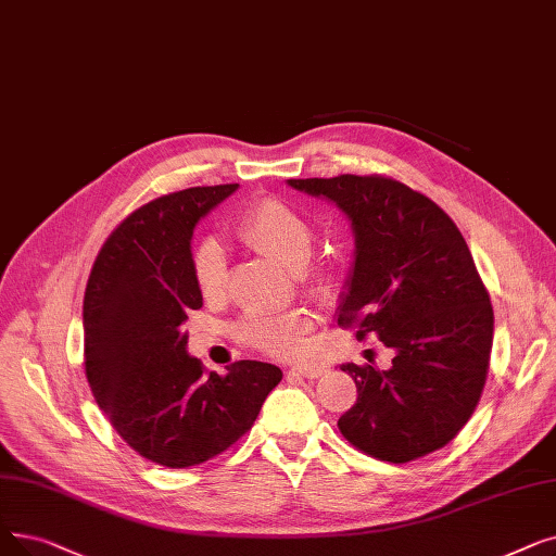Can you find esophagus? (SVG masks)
I'll use <instances>...</instances> for the list:
<instances>
[{"instance_id":"esophagus-1","label":"esophagus","mask_w":556,"mask_h":556,"mask_svg":"<svg viewBox=\"0 0 556 556\" xmlns=\"http://www.w3.org/2000/svg\"><path fill=\"white\" fill-rule=\"evenodd\" d=\"M323 368L318 366H298V368H291L288 370V377H302V379H318L323 377Z\"/></svg>"}]
</instances>
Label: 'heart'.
Wrapping results in <instances>:
<instances>
[{
    "instance_id": "obj_1",
    "label": "heart",
    "mask_w": 556,
    "mask_h": 556,
    "mask_svg": "<svg viewBox=\"0 0 556 556\" xmlns=\"http://www.w3.org/2000/svg\"><path fill=\"white\" fill-rule=\"evenodd\" d=\"M236 236L245 245L258 250L298 270L300 283L308 293L329 298L336 288V277L329 268L306 265L316 248V231L304 215L277 198L254 200L233 225ZM190 275L198 293L204 300H215L225 293L227 258L225 250L213 238H204L190 252ZM313 316L304 308L281 313H252L238 325V338L245 345L277 358H298L308 348Z\"/></svg>"
}]
</instances>
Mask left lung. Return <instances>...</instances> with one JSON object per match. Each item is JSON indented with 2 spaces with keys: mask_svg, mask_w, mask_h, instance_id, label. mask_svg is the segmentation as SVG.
<instances>
[{
  "mask_svg": "<svg viewBox=\"0 0 556 556\" xmlns=\"http://www.w3.org/2000/svg\"><path fill=\"white\" fill-rule=\"evenodd\" d=\"M352 220L354 270L338 325L395 350L393 366L345 364L356 402L338 418L350 445L406 464L445 447L484 391L493 306L466 240L422 192L383 175L288 179Z\"/></svg>",
  "mask_w": 556,
  "mask_h": 556,
  "instance_id": "1",
  "label": "left lung"
}]
</instances>
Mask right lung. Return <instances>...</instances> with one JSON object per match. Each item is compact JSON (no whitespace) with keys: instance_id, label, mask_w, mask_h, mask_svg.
<instances>
[{"instance_id":"1","label":"right lung","mask_w":556,"mask_h":556,"mask_svg":"<svg viewBox=\"0 0 556 556\" xmlns=\"http://www.w3.org/2000/svg\"><path fill=\"white\" fill-rule=\"evenodd\" d=\"M236 188L195 186L142 204L111 231L86 283L90 391L123 441L165 468L229 450L281 381L273 364L236 361L220 377L186 352L188 313L202 308L190 275L192 229Z\"/></svg>"}]
</instances>
